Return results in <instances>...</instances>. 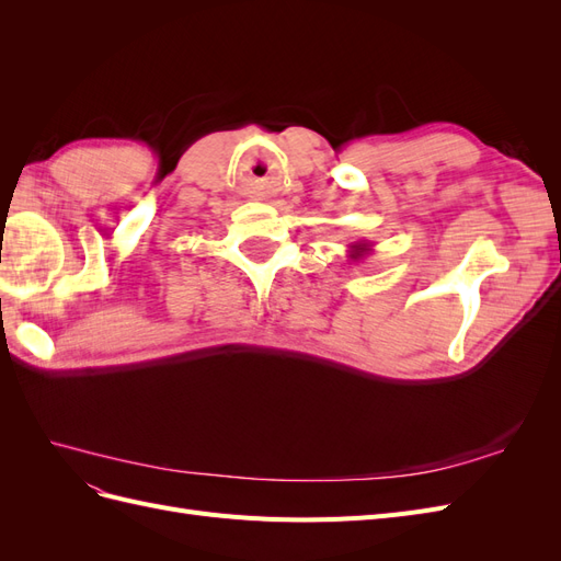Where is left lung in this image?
<instances>
[{"label": "left lung", "mask_w": 561, "mask_h": 561, "mask_svg": "<svg viewBox=\"0 0 561 561\" xmlns=\"http://www.w3.org/2000/svg\"><path fill=\"white\" fill-rule=\"evenodd\" d=\"M371 252V243H363V241H358V243H351L348 245V260L353 262V264H358V262H363L367 254Z\"/></svg>", "instance_id": "obj_1"}]
</instances>
